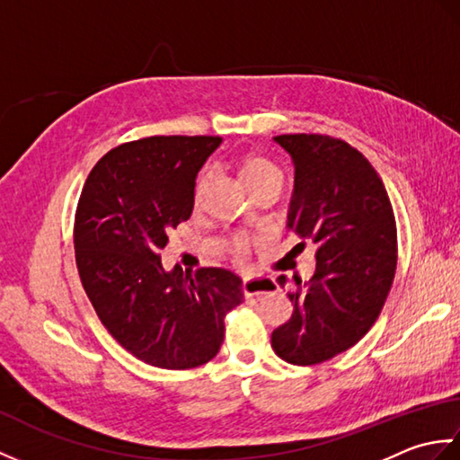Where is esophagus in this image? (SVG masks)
<instances>
[{
	"instance_id": "esophagus-1",
	"label": "esophagus",
	"mask_w": 460,
	"mask_h": 460,
	"mask_svg": "<svg viewBox=\"0 0 460 460\" xmlns=\"http://www.w3.org/2000/svg\"><path fill=\"white\" fill-rule=\"evenodd\" d=\"M279 287L277 282L269 279V277H255V279H245L243 282V292H245V296L251 298H261L262 295H270V292H277Z\"/></svg>"
}]
</instances>
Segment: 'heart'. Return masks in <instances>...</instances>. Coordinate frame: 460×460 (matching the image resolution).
Returning a JSON list of instances; mask_svg holds the SVG:
<instances>
[{
  "mask_svg": "<svg viewBox=\"0 0 460 460\" xmlns=\"http://www.w3.org/2000/svg\"><path fill=\"white\" fill-rule=\"evenodd\" d=\"M208 178H209V173L205 172L199 178L198 191L201 190V185L208 181ZM241 180L251 190V188H255V185H261V183L270 181V180L282 181V172L279 170V165H275L267 158H262V155H247V158L241 164ZM249 245H251V241L247 237H235L229 241L227 251L231 252L235 261H243L247 255Z\"/></svg>",
  "mask_w": 460,
  "mask_h": 460,
  "instance_id": "1",
  "label": "heart"
}]
</instances>
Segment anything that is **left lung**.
<instances>
[{
  "instance_id": "1",
  "label": "left lung",
  "mask_w": 460,
  "mask_h": 460,
  "mask_svg": "<svg viewBox=\"0 0 460 460\" xmlns=\"http://www.w3.org/2000/svg\"><path fill=\"white\" fill-rule=\"evenodd\" d=\"M275 140L295 165L287 227L318 245L316 272L288 292L290 320L270 346L288 364L314 366L349 349L374 326L397 265L394 208L364 154L324 134ZM305 247V243H298ZM279 285L288 279L280 275Z\"/></svg>"
}]
</instances>
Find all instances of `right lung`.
Returning <instances> with one entry per match:
<instances>
[{
    "instance_id": "add662e5",
    "label": "right lung",
    "mask_w": 460,
    "mask_h": 460,
    "mask_svg": "<svg viewBox=\"0 0 460 460\" xmlns=\"http://www.w3.org/2000/svg\"><path fill=\"white\" fill-rule=\"evenodd\" d=\"M219 136H152L94 165L75 217V257L104 328L132 356L191 369L217 356L225 314L243 302L227 269L165 270L160 251L193 211L195 178Z\"/></svg>"
}]
</instances>
